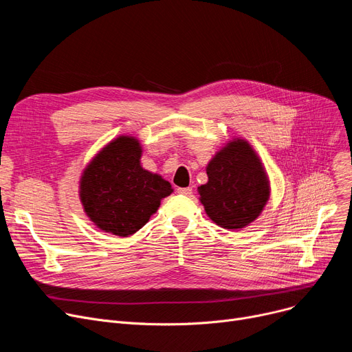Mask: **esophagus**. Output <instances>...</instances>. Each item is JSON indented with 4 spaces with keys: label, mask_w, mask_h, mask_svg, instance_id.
Masks as SVG:
<instances>
[{
    "label": "esophagus",
    "mask_w": 352,
    "mask_h": 352,
    "mask_svg": "<svg viewBox=\"0 0 352 352\" xmlns=\"http://www.w3.org/2000/svg\"><path fill=\"white\" fill-rule=\"evenodd\" d=\"M178 194L181 195H186V197H191L192 195V188L191 187H186V188H178L177 190Z\"/></svg>",
    "instance_id": "34e87169"
}]
</instances>
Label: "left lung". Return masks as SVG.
Segmentation results:
<instances>
[{
  "label": "left lung",
  "mask_w": 352,
  "mask_h": 352,
  "mask_svg": "<svg viewBox=\"0 0 352 352\" xmlns=\"http://www.w3.org/2000/svg\"><path fill=\"white\" fill-rule=\"evenodd\" d=\"M208 181L198 187L199 202L212 223L243 230L261 215L271 195L265 166L254 146L232 137L206 166Z\"/></svg>",
  "instance_id": "1"
}]
</instances>
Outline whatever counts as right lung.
<instances>
[{"label": "right lung", "mask_w": 352, "mask_h": 352, "mask_svg": "<svg viewBox=\"0 0 352 352\" xmlns=\"http://www.w3.org/2000/svg\"><path fill=\"white\" fill-rule=\"evenodd\" d=\"M137 137L118 135L89 160L80 177L78 195L85 215L104 232L129 236L154 215L171 184L141 165Z\"/></svg>", "instance_id": "add662e5"}]
</instances>
